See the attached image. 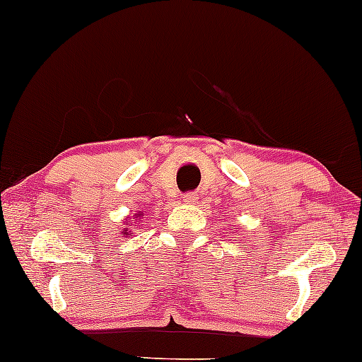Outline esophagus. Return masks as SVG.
I'll use <instances>...</instances> for the list:
<instances>
[{
  "label": "esophagus",
  "mask_w": 362,
  "mask_h": 362,
  "mask_svg": "<svg viewBox=\"0 0 362 362\" xmlns=\"http://www.w3.org/2000/svg\"><path fill=\"white\" fill-rule=\"evenodd\" d=\"M196 199H198V198H196L194 192H186V194H185V199H182V201H185L186 204H194V203H196Z\"/></svg>",
  "instance_id": "obj_1"
}]
</instances>
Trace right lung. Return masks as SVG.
Listing matches in <instances>:
<instances>
[{"label": "right lung", "instance_id": "1", "mask_svg": "<svg viewBox=\"0 0 362 362\" xmlns=\"http://www.w3.org/2000/svg\"><path fill=\"white\" fill-rule=\"evenodd\" d=\"M124 231H126V229H124Z\"/></svg>", "mask_w": 362, "mask_h": 362}]
</instances>
